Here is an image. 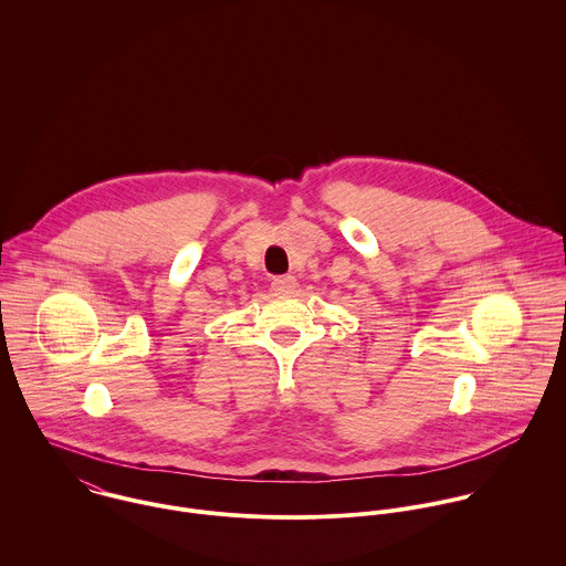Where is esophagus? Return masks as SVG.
<instances>
[{
	"mask_svg": "<svg viewBox=\"0 0 566 566\" xmlns=\"http://www.w3.org/2000/svg\"><path fill=\"white\" fill-rule=\"evenodd\" d=\"M272 290L279 292V294H292L296 290V276H292V274L274 276L272 279Z\"/></svg>",
	"mask_w": 566,
	"mask_h": 566,
	"instance_id": "esophagus-1",
	"label": "esophagus"
}]
</instances>
